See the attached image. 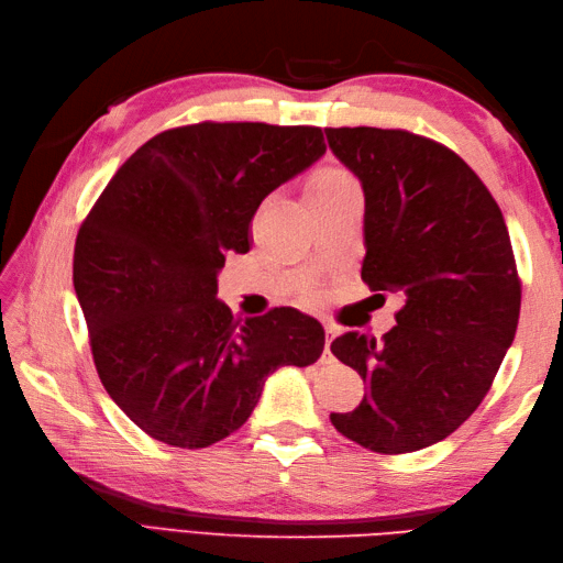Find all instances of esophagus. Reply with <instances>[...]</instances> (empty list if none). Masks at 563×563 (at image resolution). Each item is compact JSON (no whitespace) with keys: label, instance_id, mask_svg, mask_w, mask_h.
Here are the masks:
<instances>
[{"label":"esophagus","instance_id":"1","mask_svg":"<svg viewBox=\"0 0 563 563\" xmlns=\"http://www.w3.org/2000/svg\"><path fill=\"white\" fill-rule=\"evenodd\" d=\"M324 333H327V341H324V355H331V351H329V349H331V341H333V336H336V329L327 324Z\"/></svg>","mask_w":563,"mask_h":563}]
</instances>
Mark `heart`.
Returning a JSON list of instances; mask_svg holds the SVG:
<instances>
[{"label":"heart","instance_id":"1","mask_svg":"<svg viewBox=\"0 0 563 563\" xmlns=\"http://www.w3.org/2000/svg\"><path fill=\"white\" fill-rule=\"evenodd\" d=\"M349 181H353V178L345 174V172H341V169H324V172H319L312 178V184H309V194H317V190L333 188V186H341V184H349ZM309 297H314V295L309 292Z\"/></svg>","mask_w":563,"mask_h":563}]
</instances>
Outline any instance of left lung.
Wrapping results in <instances>:
<instances>
[{"label":"left lung","mask_w":563,"mask_h":563,"mask_svg":"<svg viewBox=\"0 0 563 563\" xmlns=\"http://www.w3.org/2000/svg\"><path fill=\"white\" fill-rule=\"evenodd\" d=\"M365 190L369 290L397 292L379 341L349 331L331 353L367 382L361 406L331 413L341 435L379 454L454 433L492 389L520 317V275L498 202L450 147L382 128H327Z\"/></svg>","instance_id":"obj_1"}]
</instances>
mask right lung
<instances>
[{
  "label": "right lung",
  "instance_id": "1",
  "mask_svg": "<svg viewBox=\"0 0 563 563\" xmlns=\"http://www.w3.org/2000/svg\"><path fill=\"white\" fill-rule=\"evenodd\" d=\"M327 152L321 128L202 121L147 140L84 218L71 280L93 365L140 430L200 450L246 423L280 365L307 367L324 329L292 307L234 319L218 297L230 251L271 190Z\"/></svg>",
  "mask_w": 563,
  "mask_h": 563
}]
</instances>
